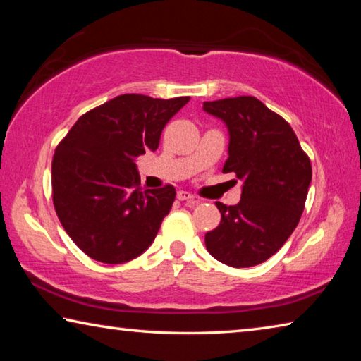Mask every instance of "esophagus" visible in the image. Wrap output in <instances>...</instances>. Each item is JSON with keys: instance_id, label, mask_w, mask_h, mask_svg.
Segmentation results:
<instances>
[{"instance_id": "obj_1", "label": "esophagus", "mask_w": 361, "mask_h": 361, "mask_svg": "<svg viewBox=\"0 0 361 361\" xmlns=\"http://www.w3.org/2000/svg\"><path fill=\"white\" fill-rule=\"evenodd\" d=\"M176 197H178V200H192V202H195L194 195L188 191H178L176 192Z\"/></svg>"}]
</instances>
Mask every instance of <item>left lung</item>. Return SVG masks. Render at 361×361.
<instances>
[{
  "label": "left lung",
  "mask_w": 361,
  "mask_h": 361,
  "mask_svg": "<svg viewBox=\"0 0 361 361\" xmlns=\"http://www.w3.org/2000/svg\"><path fill=\"white\" fill-rule=\"evenodd\" d=\"M229 130L224 173L242 181L240 202H216L221 223L205 234L213 258L231 267H252L288 240L302 215L312 180L310 159L282 116L250 95L204 102Z\"/></svg>",
  "instance_id": "1"
}]
</instances>
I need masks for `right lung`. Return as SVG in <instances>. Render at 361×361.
<instances>
[{
    "label": "right lung",
    "mask_w": 361,
    "mask_h": 361,
    "mask_svg": "<svg viewBox=\"0 0 361 361\" xmlns=\"http://www.w3.org/2000/svg\"><path fill=\"white\" fill-rule=\"evenodd\" d=\"M189 97L124 94L90 109L59 143L52 200L71 240L105 264L142 255L175 200V188H140L135 159L156 151L167 122Z\"/></svg>",
    "instance_id": "obj_1"
}]
</instances>
